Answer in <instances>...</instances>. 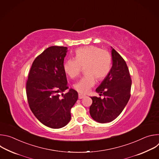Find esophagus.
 Returning a JSON list of instances; mask_svg holds the SVG:
<instances>
[{"instance_id":"34e87169","label":"esophagus","mask_w":159,"mask_h":159,"mask_svg":"<svg viewBox=\"0 0 159 159\" xmlns=\"http://www.w3.org/2000/svg\"><path fill=\"white\" fill-rule=\"evenodd\" d=\"M85 97V95L82 94H79V99H83V98H84Z\"/></svg>"}]
</instances>
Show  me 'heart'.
<instances>
[{
    "instance_id": "obj_1",
    "label": "heart",
    "mask_w": 159,
    "mask_h": 159,
    "mask_svg": "<svg viewBox=\"0 0 159 159\" xmlns=\"http://www.w3.org/2000/svg\"><path fill=\"white\" fill-rule=\"evenodd\" d=\"M75 58H69L63 65L65 73L71 78L77 77L84 67L87 73L74 85V89L80 93L85 94L93 87L96 78L101 80L109 74L111 67L110 53L101 48L90 45L79 48L75 50Z\"/></svg>"
}]
</instances>
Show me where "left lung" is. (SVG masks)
<instances>
[{
    "mask_svg": "<svg viewBox=\"0 0 159 159\" xmlns=\"http://www.w3.org/2000/svg\"><path fill=\"white\" fill-rule=\"evenodd\" d=\"M112 65L107 76L96 89L104 98L91 97L90 115L101 123L115 120L124 109L131 96V79L128 66L122 57L112 49Z\"/></svg>",
    "mask_w": 159,
    "mask_h": 159,
    "instance_id": "1",
    "label": "left lung"
}]
</instances>
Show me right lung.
<instances>
[{
    "label": "right lung",
    "instance_id": "add662e5",
    "mask_svg": "<svg viewBox=\"0 0 159 159\" xmlns=\"http://www.w3.org/2000/svg\"><path fill=\"white\" fill-rule=\"evenodd\" d=\"M67 48L53 46L34 60L26 82V95L30 107L44 125L58 129L71 119L70 110L78 99L76 90L69 88L63 60Z\"/></svg>",
    "mask_w": 159,
    "mask_h": 159
}]
</instances>
